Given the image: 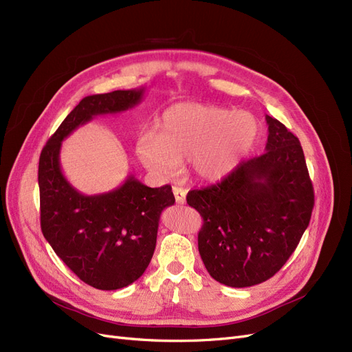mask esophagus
Wrapping results in <instances>:
<instances>
[{
  "label": "esophagus",
  "mask_w": 352,
  "mask_h": 352,
  "mask_svg": "<svg viewBox=\"0 0 352 352\" xmlns=\"http://www.w3.org/2000/svg\"><path fill=\"white\" fill-rule=\"evenodd\" d=\"M173 195L177 204H185L186 201V189L179 188V186H173Z\"/></svg>",
  "instance_id": "34e87169"
}]
</instances>
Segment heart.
Listing matches in <instances>:
<instances>
[{
  "instance_id": "heart-1",
  "label": "heart",
  "mask_w": 352,
  "mask_h": 352,
  "mask_svg": "<svg viewBox=\"0 0 352 352\" xmlns=\"http://www.w3.org/2000/svg\"><path fill=\"white\" fill-rule=\"evenodd\" d=\"M258 134V120L250 113L184 102L166 109L157 134L140 137L137 153L151 172L170 175L180 162L190 160L198 179L218 182L243 162Z\"/></svg>"
}]
</instances>
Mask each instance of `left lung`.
I'll return each instance as SVG.
<instances>
[{
	"label": "left lung",
	"mask_w": 352,
	"mask_h": 352,
	"mask_svg": "<svg viewBox=\"0 0 352 352\" xmlns=\"http://www.w3.org/2000/svg\"><path fill=\"white\" fill-rule=\"evenodd\" d=\"M265 153L245 160L215 185L188 192L204 218L198 249L215 281L243 288L270 280L306 232L314 192L301 144L266 115Z\"/></svg>",
	"instance_id": "left-lung-1"
}]
</instances>
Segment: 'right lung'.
<instances>
[{"label":"right lung","instance_id":"add662e5","mask_svg":"<svg viewBox=\"0 0 352 352\" xmlns=\"http://www.w3.org/2000/svg\"><path fill=\"white\" fill-rule=\"evenodd\" d=\"M142 94L144 89H135L87 96L41 153L42 233L68 268L98 289L124 288L147 270L162 211L175 204V197L170 185L148 188L132 175L111 192L82 195L60 170V144L93 116L134 107Z\"/></svg>","mask_w":352,"mask_h":352}]
</instances>
